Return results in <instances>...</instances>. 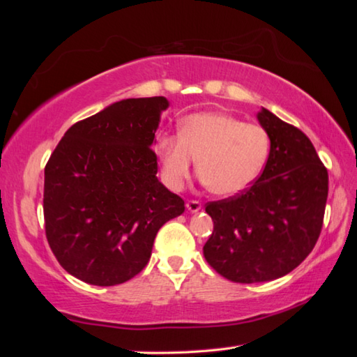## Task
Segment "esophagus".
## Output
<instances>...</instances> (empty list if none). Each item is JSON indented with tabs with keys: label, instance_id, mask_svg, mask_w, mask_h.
I'll list each match as a JSON object with an SVG mask.
<instances>
[{
	"label": "esophagus",
	"instance_id": "1",
	"mask_svg": "<svg viewBox=\"0 0 357 357\" xmlns=\"http://www.w3.org/2000/svg\"><path fill=\"white\" fill-rule=\"evenodd\" d=\"M185 208L190 211V213H198L202 209V203L198 200H189L185 203Z\"/></svg>",
	"mask_w": 357,
	"mask_h": 357
}]
</instances>
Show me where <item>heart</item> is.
<instances>
[{"label":"heart","instance_id":"heart-1","mask_svg":"<svg viewBox=\"0 0 357 357\" xmlns=\"http://www.w3.org/2000/svg\"><path fill=\"white\" fill-rule=\"evenodd\" d=\"M162 176L179 190L197 170L209 192L234 197L255 183L271 153V138L261 126L222 112H200L185 116L179 135L162 134L155 143Z\"/></svg>","mask_w":357,"mask_h":357}]
</instances>
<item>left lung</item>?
Returning a JSON list of instances; mask_svg holds the SVG:
<instances>
[{
	"mask_svg": "<svg viewBox=\"0 0 357 357\" xmlns=\"http://www.w3.org/2000/svg\"><path fill=\"white\" fill-rule=\"evenodd\" d=\"M257 118L271 138L263 173L239 195L206 204L214 231L203 255L236 283L275 280L304 261L321 233L329 189L304 132L266 108Z\"/></svg>",
	"mask_w": 357,
	"mask_h": 357,
	"instance_id": "8db88e82",
	"label": "left lung"
}]
</instances>
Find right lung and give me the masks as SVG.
Returning <instances> with one entry per match:
<instances>
[{
	"label": "right lung",
	"instance_id": "obj_1",
	"mask_svg": "<svg viewBox=\"0 0 357 357\" xmlns=\"http://www.w3.org/2000/svg\"><path fill=\"white\" fill-rule=\"evenodd\" d=\"M165 98L124 99L68 129L45 165L48 245L70 275L113 287L148 264L155 234L184 213L157 179L153 151Z\"/></svg>",
	"mask_w": 357,
	"mask_h": 357
}]
</instances>
